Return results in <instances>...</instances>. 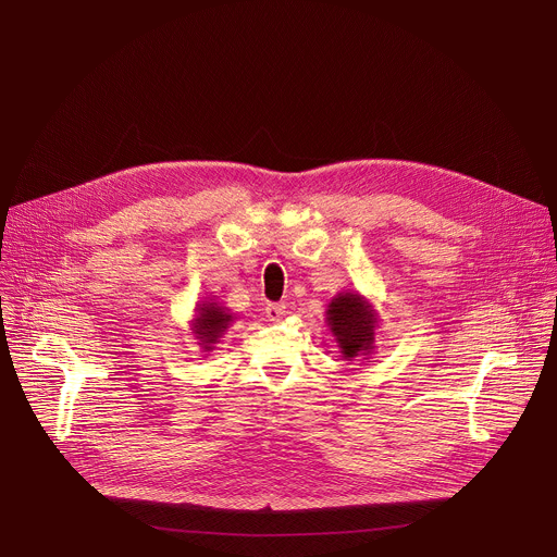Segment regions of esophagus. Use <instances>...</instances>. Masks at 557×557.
<instances>
[{
    "instance_id": "esophagus-1",
    "label": "esophagus",
    "mask_w": 557,
    "mask_h": 557,
    "mask_svg": "<svg viewBox=\"0 0 557 557\" xmlns=\"http://www.w3.org/2000/svg\"><path fill=\"white\" fill-rule=\"evenodd\" d=\"M284 313H286V305H282V302L267 305V315H269V320H273V323H277V320H282Z\"/></svg>"
}]
</instances>
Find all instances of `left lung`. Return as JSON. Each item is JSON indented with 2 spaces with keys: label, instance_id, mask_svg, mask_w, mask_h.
<instances>
[{
  "label": "left lung",
  "instance_id": "left-lung-1",
  "mask_svg": "<svg viewBox=\"0 0 557 557\" xmlns=\"http://www.w3.org/2000/svg\"><path fill=\"white\" fill-rule=\"evenodd\" d=\"M325 323L345 361L368 359L374 355L379 313L374 305L357 290H343L332 298L325 311Z\"/></svg>",
  "mask_w": 557,
  "mask_h": 557
}]
</instances>
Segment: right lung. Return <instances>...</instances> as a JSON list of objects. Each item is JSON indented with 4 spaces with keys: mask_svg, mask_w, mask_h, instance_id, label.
I'll use <instances>...</instances> for the list:
<instances>
[{
    "mask_svg": "<svg viewBox=\"0 0 557 557\" xmlns=\"http://www.w3.org/2000/svg\"><path fill=\"white\" fill-rule=\"evenodd\" d=\"M234 318L227 307L219 305L216 300H202L194 309L191 318V334L198 341L202 352H214V347L221 343L227 327L234 323Z\"/></svg>",
    "mask_w": 557,
    "mask_h": 557,
    "instance_id": "add662e5",
    "label": "right lung"
}]
</instances>
